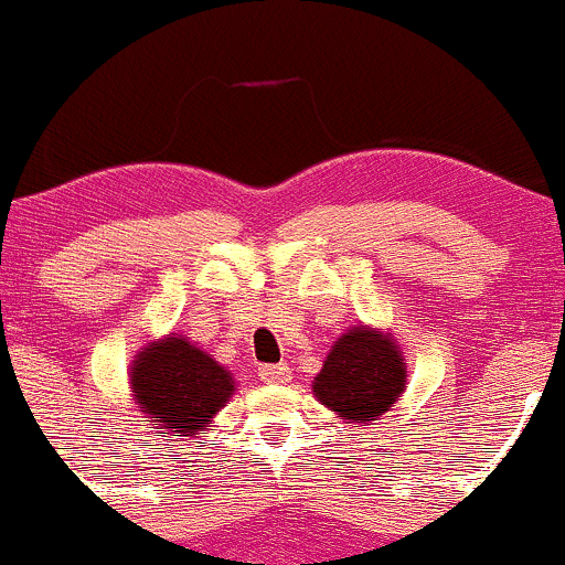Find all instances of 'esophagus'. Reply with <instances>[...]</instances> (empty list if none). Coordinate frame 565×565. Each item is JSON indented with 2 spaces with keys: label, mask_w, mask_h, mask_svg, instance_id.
I'll list each match as a JSON object with an SVG mask.
<instances>
[{
  "label": "esophagus",
  "mask_w": 565,
  "mask_h": 565,
  "mask_svg": "<svg viewBox=\"0 0 565 565\" xmlns=\"http://www.w3.org/2000/svg\"><path fill=\"white\" fill-rule=\"evenodd\" d=\"M260 380L268 385H287L289 382V366L276 364V366H260Z\"/></svg>",
  "instance_id": "1"
}]
</instances>
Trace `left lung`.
<instances>
[{"instance_id": "obj_1", "label": "left lung", "mask_w": 565, "mask_h": 565, "mask_svg": "<svg viewBox=\"0 0 565 565\" xmlns=\"http://www.w3.org/2000/svg\"><path fill=\"white\" fill-rule=\"evenodd\" d=\"M404 350L391 332L350 327L334 340L313 377V395L345 425H374L406 391Z\"/></svg>"}]
</instances>
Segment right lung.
Returning a JSON list of instances; mask_svg holds the SVG:
<instances>
[{
	"mask_svg": "<svg viewBox=\"0 0 565 565\" xmlns=\"http://www.w3.org/2000/svg\"><path fill=\"white\" fill-rule=\"evenodd\" d=\"M129 395L153 433L193 440L210 430L236 393V380L185 334L170 332L146 342L129 364Z\"/></svg>",
	"mask_w": 565,
	"mask_h": 565,
	"instance_id": "right-lung-1",
	"label": "right lung"
}]
</instances>
